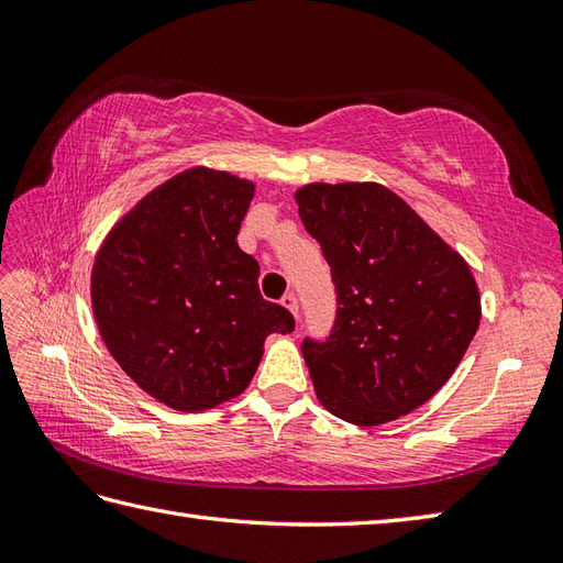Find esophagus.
Listing matches in <instances>:
<instances>
[{
  "label": "esophagus",
  "instance_id": "obj_1",
  "mask_svg": "<svg viewBox=\"0 0 563 563\" xmlns=\"http://www.w3.org/2000/svg\"><path fill=\"white\" fill-rule=\"evenodd\" d=\"M280 302H283V307H288L295 317L300 314V305H297V295L295 292H285Z\"/></svg>",
  "mask_w": 563,
  "mask_h": 563
}]
</instances>
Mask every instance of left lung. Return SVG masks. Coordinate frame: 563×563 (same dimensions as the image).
<instances>
[{"mask_svg":"<svg viewBox=\"0 0 563 563\" xmlns=\"http://www.w3.org/2000/svg\"><path fill=\"white\" fill-rule=\"evenodd\" d=\"M297 206L336 292L329 336L302 341L319 401L355 426L411 413L479 329L470 266L379 184H312L297 190Z\"/></svg>","mask_w":563,"mask_h":563,"instance_id":"obj_1","label":"left lung"}]
</instances>
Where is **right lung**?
Returning a JSON list of instances; mask_svg holds the SVG:
<instances>
[{
  "label": "right lung",
  "instance_id": "obj_1",
  "mask_svg": "<svg viewBox=\"0 0 563 563\" xmlns=\"http://www.w3.org/2000/svg\"><path fill=\"white\" fill-rule=\"evenodd\" d=\"M254 184L188 169L113 227L91 273L106 349L154 399L206 411L246 389L268 333L295 317L258 290V261L236 244Z\"/></svg>",
  "mask_w": 563,
  "mask_h": 563
}]
</instances>
